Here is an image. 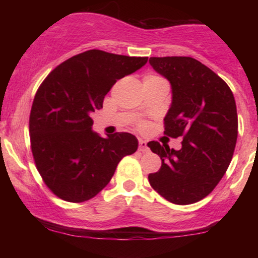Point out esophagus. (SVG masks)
I'll use <instances>...</instances> for the list:
<instances>
[{
	"instance_id": "34e87169",
	"label": "esophagus",
	"mask_w": 258,
	"mask_h": 258,
	"mask_svg": "<svg viewBox=\"0 0 258 258\" xmlns=\"http://www.w3.org/2000/svg\"><path fill=\"white\" fill-rule=\"evenodd\" d=\"M139 150L142 151V153H148L149 151V148L147 146V142L142 139L139 140Z\"/></svg>"
}]
</instances>
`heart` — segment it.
Returning a JSON list of instances; mask_svg holds the SVG:
<instances>
[{
	"mask_svg": "<svg viewBox=\"0 0 258 258\" xmlns=\"http://www.w3.org/2000/svg\"><path fill=\"white\" fill-rule=\"evenodd\" d=\"M157 80H162V81H165L163 77L156 75V74H147L146 76H144L143 79V82H148V81H157ZM137 126H139L140 129H146L147 128V123H143V122H139L137 123Z\"/></svg>",
	"mask_w": 258,
	"mask_h": 258,
	"instance_id": "b5f03b06",
	"label": "heart"
}]
</instances>
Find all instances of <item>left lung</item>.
<instances>
[{
  "label": "left lung",
  "mask_w": 258,
  "mask_h": 258,
  "mask_svg": "<svg viewBox=\"0 0 258 258\" xmlns=\"http://www.w3.org/2000/svg\"><path fill=\"white\" fill-rule=\"evenodd\" d=\"M149 62L172 88L164 135L183 137L179 150L148 143L162 160L160 170L148 176L149 183L174 204L199 202L218 184L234 155L238 133L234 95L217 74L192 57H150Z\"/></svg>",
  "instance_id": "obj_1"
}]
</instances>
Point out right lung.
<instances>
[{"mask_svg": "<svg viewBox=\"0 0 258 258\" xmlns=\"http://www.w3.org/2000/svg\"><path fill=\"white\" fill-rule=\"evenodd\" d=\"M147 61L93 49L62 62L38 87L29 117L31 153L45 185L58 199H93L110 182L119 161L137 150L132 134L103 139L94 133L91 116L103 108L116 81Z\"/></svg>", "mask_w": 258, "mask_h": 258, "instance_id": "obj_1", "label": "right lung"}]
</instances>
